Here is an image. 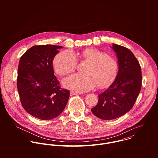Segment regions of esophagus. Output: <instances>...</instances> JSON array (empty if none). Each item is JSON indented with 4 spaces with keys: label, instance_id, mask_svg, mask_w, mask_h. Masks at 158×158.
I'll list each match as a JSON object with an SVG mask.
<instances>
[{
    "label": "esophagus",
    "instance_id": "esophagus-1",
    "mask_svg": "<svg viewBox=\"0 0 158 158\" xmlns=\"http://www.w3.org/2000/svg\"><path fill=\"white\" fill-rule=\"evenodd\" d=\"M80 94V93H79V92H76V91H71V95H78V94Z\"/></svg>",
    "mask_w": 158,
    "mask_h": 158
}]
</instances>
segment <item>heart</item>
Masks as SVG:
<instances>
[{"label": "heart", "instance_id": "b5f03b06", "mask_svg": "<svg viewBox=\"0 0 158 158\" xmlns=\"http://www.w3.org/2000/svg\"><path fill=\"white\" fill-rule=\"evenodd\" d=\"M81 56L89 62L84 70L85 74H74L65 78L63 81L65 87L79 92H86L96 85L99 87H106L114 80L118 69L115 59L95 49L83 51ZM77 64L76 56L70 50L59 53L53 61L54 69L59 76L72 73Z\"/></svg>", "mask_w": 158, "mask_h": 158}]
</instances>
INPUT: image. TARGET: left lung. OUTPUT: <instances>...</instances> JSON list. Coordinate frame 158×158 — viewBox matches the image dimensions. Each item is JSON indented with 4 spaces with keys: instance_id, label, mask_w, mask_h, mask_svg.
I'll use <instances>...</instances> for the list:
<instances>
[{
    "instance_id": "8db88e82",
    "label": "left lung",
    "mask_w": 158,
    "mask_h": 158,
    "mask_svg": "<svg viewBox=\"0 0 158 158\" xmlns=\"http://www.w3.org/2000/svg\"><path fill=\"white\" fill-rule=\"evenodd\" d=\"M119 70L114 81L99 94L97 105L91 109L94 115L103 120L118 118L129 112L136 102L142 84L139 61L127 48L112 44Z\"/></svg>"
}]
</instances>
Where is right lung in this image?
<instances>
[{"instance_id":"right-lung-1","label":"right lung","mask_w":158,"mask_h":158,"mask_svg":"<svg viewBox=\"0 0 158 158\" xmlns=\"http://www.w3.org/2000/svg\"><path fill=\"white\" fill-rule=\"evenodd\" d=\"M62 48L34 46L19 60L17 86L20 102L29 114L41 120L57 117L69 98V91L59 86L52 67V60Z\"/></svg>"}]
</instances>
